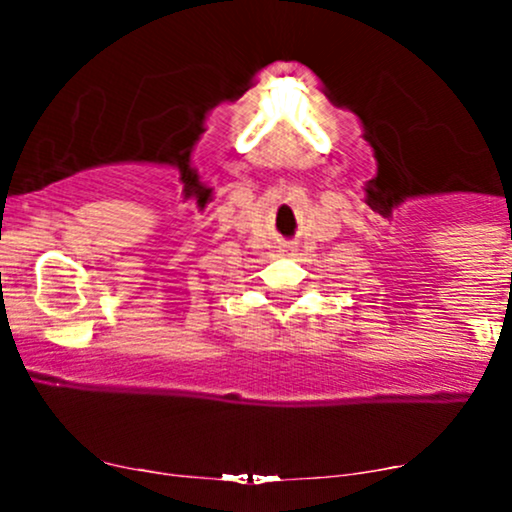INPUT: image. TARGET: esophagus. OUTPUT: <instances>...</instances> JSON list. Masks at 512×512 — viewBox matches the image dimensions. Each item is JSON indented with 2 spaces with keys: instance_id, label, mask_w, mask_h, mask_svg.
<instances>
[{
  "instance_id": "34e87169",
  "label": "esophagus",
  "mask_w": 512,
  "mask_h": 512,
  "mask_svg": "<svg viewBox=\"0 0 512 512\" xmlns=\"http://www.w3.org/2000/svg\"><path fill=\"white\" fill-rule=\"evenodd\" d=\"M281 252H289V250H281Z\"/></svg>"
}]
</instances>
